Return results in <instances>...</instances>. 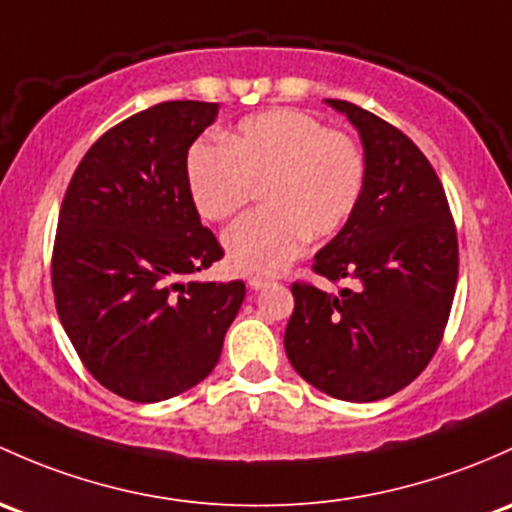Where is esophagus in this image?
<instances>
[{"label":"esophagus","instance_id":"1","mask_svg":"<svg viewBox=\"0 0 512 512\" xmlns=\"http://www.w3.org/2000/svg\"><path fill=\"white\" fill-rule=\"evenodd\" d=\"M250 289H255V292H260V289H265V287H270L272 284V279L270 277H250Z\"/></svg>","mask_w":512,"mask_h":512}]
</instances>
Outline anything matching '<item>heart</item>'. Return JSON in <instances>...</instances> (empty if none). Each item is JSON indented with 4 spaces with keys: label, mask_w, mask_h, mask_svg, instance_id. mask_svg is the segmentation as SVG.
Here are the masks:
<instances>
[{
    "label": "heart",
    "mask_w": 512,
    "mask_h": 512,
    "mask_svg": "<svg viewBox=\"0 0 512 512\" xmlns=\"http://www.w3.org/2000/svg\"><path fill=\"white\" fill-rule=\"evenodd\" d=\"M365 181V161L348 134L314 115L274 107L245 117L225 147L196 144L186 184L201 218L223 223L262 191V211L225 230V260L235 272L282 270L306 238L324 240L348 223Z\"/></svg>",
    "instance_id": "obj_1"
}]
</instances>
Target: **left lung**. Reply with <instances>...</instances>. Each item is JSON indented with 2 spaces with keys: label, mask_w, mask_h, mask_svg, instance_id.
Instances as JSON below:
<instances>
[{
  "label": "left lung",
  "mask_w": 512,
  "mask_h": 512,
  "mask_svg": "<svg viewBox=\"0 0 512 512\" xmlns=\"http://www.w3.org/2000/svg\"><path fill=\"white\" fill-rule=\"evenodd\" d=\"M363 142L365 181L341 233L314 272L353 287L338 294L292 284L284 331L292 368L346 402L395 395L437 353L459 277V242L437 171L417 144L373 112L326 100Z\"/></svg>",
  "instance_id": "left-lung-1"
}]
</instances>
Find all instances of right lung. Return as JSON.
<instances>
[{
    "instance_id": "obj_1",
    "label": "right lung",
    "mask_w": 512,
    "mask_h": 512,
    "mask_svg": "<svg viewBox=\"0 0 512 512\" xmlns=\"http://www.w3.org/2000/svg\"><path fill=\"white\" fill-rule=\"evenodd\" d=\"M218 102L171 100L105 132L75 169L53 245L58 319L85 368L132 402H161L218 363L245 284L181 282L223 257L186 184Z\"/></svg>"
}]
</instances>
